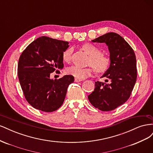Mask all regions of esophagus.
<instances>
[{"instance_id": "1", "label": "esophagus", "mask_w": 153, "mask_h": 153, "mask_svg": "<svg viewBox=\"0 0 153 153\" xmlns=\"http://www.w3.org/2000/svg\"><path fill=\"white\" fill-rule=\"evenodd\" d=\"M81 81H82V80L78 79V78H75V82H81Z\"/></svg>"}]
</instances>
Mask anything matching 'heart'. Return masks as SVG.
Instances as JSON below:
<instances>
[{
    "label": "heart",
    "mask_w": 153,
    "mask_h": 153,
    "mask_svg": "<svg viewBox=\"0 0 153 153\" xmlns=\"http://www.w3.org/2000/svg\"><path fill=\"white\" fill-rule=\"evenodd\" d=\"M83 48L91 56L89 64L94 67L90 66L83 68L77 66H72L68 68L66 70L69 75L82 80L91 76L94 73V69L98 73H103L107 70L110 64L109 57L101 53V50L94 45L90 43L85 44L83 46ZM73 51V49L72 48H68L62 52V57L64 62H69L71 61Z\"/></svg>",
    "instance_id": "b5f03b06"
}]
</instances>
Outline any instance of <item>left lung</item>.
I'll return each instance as SVG.
<instances>
[{"label": "left lung", "mask_w": 153, "mask_h": 153, "mask_svg": "<svg viewBox=\"0 0 153 153\" xmlns=\"http://www.w3.org/2000/svg\"><path fill=\"white\" fill-rule=\"evenodd\" d=\"M105 43L110 52V65L101 78L105 82H95L94 91L88 96L90 103L101 111H111L129 99L137 76L136 57L133 48L115 32H108L92 40Z\"/></svg>", "instance_id": "obj_1"}]
</instances>
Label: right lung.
Masks as SVG:
<instances>
[{"label": "right lung", "mask_w": 153, "mask_h": 153, "mask_svg": "<svg viewBox=\"0 0 153 153\" xmlns=\"http://www.w3.org/2000/svg\"><path fill=\"white\" fill-rule=\"evenodd\" d=\"M67 41L42 36L32 42L22 53L18 76L26 100L36 109L45 112L57 110L62 105L74 76L65 75L51 79L50 73L64 67L62 52Z\"/></svg>", "instance_id": "obj_1"}]
</instances>
